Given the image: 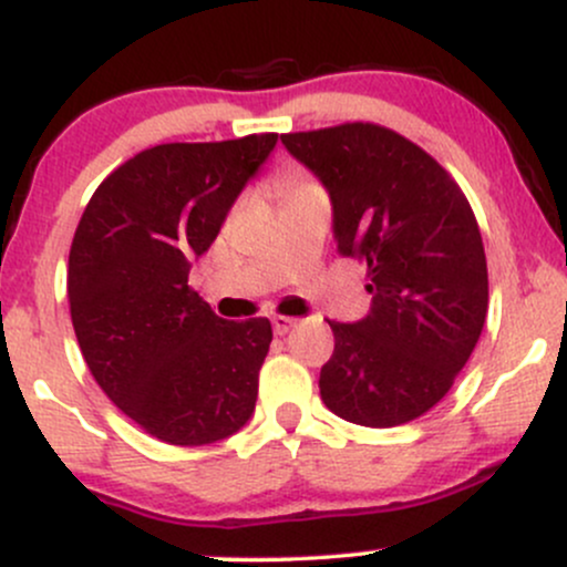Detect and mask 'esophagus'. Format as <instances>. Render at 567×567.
I'll return each instance as SVG.
<instances>
[{
  "instance_id": "obj_1",
  "label": "esophagus",
  "mask_w": 567,
  "mask_h": 567,
  "mask_svg": "<svg viewBox=\"0 0 567 567\" xmlns=\"http://www.w3.org/2000/svg\"><path fill=\"white\" fill-rule=\"evenodd\" d=\"M271 324H275V333H277V336H285V333H290L292 328H296L298 320H296V317L277 315V317H271Z\"/></svg>"
}]
</instances>
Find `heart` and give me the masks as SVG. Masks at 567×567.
I'll list each match as a JSON object with an SVG mask.
<instances>
[{"label": "heart", "mask_w": 567, "mask_h": 567, "mask_svg": "<svg viewBox=\"0 0 567 567\" xmlns=\"http://www.w3.org/2000/svg\"><path fill=\"white\" fill-rule=\"evenodd\" d=\"M301 186H306V184H298V181H288V184H285V188H290V192H296V188H301Z\"/></svg>", "instance_id": "heart-1"}]
</instances>
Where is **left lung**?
Wrapping results in <instances>:
<instances>
[{"mask_svg":"<svg viewBox=\"0 0 567 567\" xmlns=\"http://www.w3.org/2000/svg\"><path fill=\"white\" fill-rule=\"evenodd\" d=\"M333 202L338 256L368 266L373 309L336 322L322 402L343 421L386 429L451 392L487 315V264L470 199L432 154L373 122L285 133Z\"/></svg>","mask_w":567,"mask_h":567,"instance_id":"8db88e82","label":"left lung"}]
</instances>
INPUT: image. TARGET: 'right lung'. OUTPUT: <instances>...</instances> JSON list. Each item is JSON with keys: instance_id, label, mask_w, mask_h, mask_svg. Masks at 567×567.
<instances>
[{"instance_id": "add662e5", "label": "right lung", "mask_w": 567, "mask_h": 567, "mask_svg": "<svg viewBox=\"0 0 567 567\" xmlns=\"http://www.w3.org/2000/svg\"><path fill=\"white\" fill-rule=\"evenodd\" d=\"M277 133L159 143L122 162L84 207L69 252V309L90 373L167 445H210L247 424L269 354L266 317L229 322L188 288L192 258Z\"/></svg>"}]
</instances>
